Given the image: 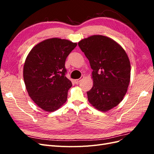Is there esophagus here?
I'll list each match as a JSON object with an SVG mask.
<instances>
[{
	"label": "esophagus",
	"mask_w": 154,
	"mask_h": 154,
	"mask_svg": "<svg viewBox=\"0 0 154 154\" xmlns=\"http://www.w3.org/2000/svg\"><path fill=\"white\" fill-rule=\"evenodd\" d=\"M84 78V76H81V78H79V79H76V80H74V83H76V84H78V83L80 82L82 80H83V79Z\"/></svg>",
	"instance_id": "esophagus-1"
}]
</instances>
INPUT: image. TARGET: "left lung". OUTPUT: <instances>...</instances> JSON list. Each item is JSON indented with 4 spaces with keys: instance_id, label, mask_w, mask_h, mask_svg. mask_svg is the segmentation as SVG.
I'll return each instance as SVG.
<instances>
[{
    "instance_id": "left-lung-1",
    "label": "left lung",
    "mask_w": 154,
    "mask_h": 154,
    "mask_svg": "<svg viewBox=\"0 0 154 154\" xmlns=\"http://www.w3.org/2000/svg\"><path fill=\"white\" fill-rule=\"evenodd\" d=\"M78 45L93 70L88 100L97 110L108 111L127 93L131 71L128 55L116 41L103 35L91 36L80 40Z\"/></svg>"
}]
</instances>
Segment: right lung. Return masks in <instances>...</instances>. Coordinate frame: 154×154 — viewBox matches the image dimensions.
Here are the masks:
<instances>
[{
    "label": "right lung",
    "mask_w": 154,
    "mask_h": 154,
    "mask_svg": "<svg viewBox=\"0 0 154 154\" xmlns=\"http://www.w3.org/2000/svg\"><path fill=\"white\" fill-rule=\"evenodd\" d=\"M76 43L53 38L36 44L27 55L23 69L26 87L40 108L53 112L67 101L72 83L66 76L65 62Z\"/></svg>",
    "instance_id": "1"
}]
</instances>
